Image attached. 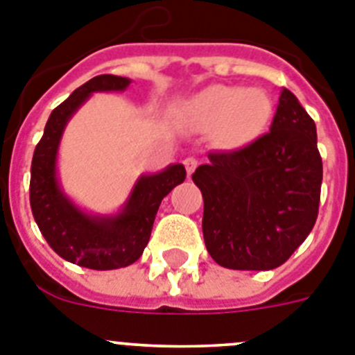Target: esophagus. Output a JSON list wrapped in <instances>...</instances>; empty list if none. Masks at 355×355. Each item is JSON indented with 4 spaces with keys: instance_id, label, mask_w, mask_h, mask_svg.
<instances>
[{
    "instance_id": "1",
    "label": "esophagus",
    "mask_w": 355,
    "mask_h": 355,
    "mask_svg": "<svg viewBox=\"0 0 355 355\" xmlns=\"http://www.w3.org/2000/svg\"><path fill=\"white\" fill-rule=\"evenodd\" d=\"M197 165H199V162H197V159L193 158V156H188V158L184 159V167H187L188 175L193 174V171H196V168H197Z\"/></svg>"
}]
</instances>
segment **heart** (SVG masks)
I'll return each mask as SVG.
<instances>
[{"mask_svg":"<svg viewBox=\"0 0 355 355\" xmlns=\"http://www.w3.org/2000/svg\"><path fill=\"white\" fill-rule=\"evenodd\" d=\"M270 97L261 89L211 85L200 90L188 105V114L205 128H218L224 146L245 147L258 140L270 124Z\"/></svg>","mask_w":355,"mask_h":355,"instance_id":"b5f03b06","label":"heart"}]
</instances>
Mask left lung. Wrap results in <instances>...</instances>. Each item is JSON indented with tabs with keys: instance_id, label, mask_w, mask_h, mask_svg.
<instances>
[{
	"instance_id": "obj_1",
	"label": "left lung",
	"mask_w": 355,
	"mask_h": 355,
	"mask_svg": "<svg viewBox=\"0 0 355 355\" xmlns=\"http://www.w3.org/2000/svg\"><path fill=\"white\" fill-rule=\"evenodd\" d=\"M208 158L192 180L205 199L202 234L209 256L233 270L283 265L318 216L324 171L315 121L283 89L268 133Z\"/></svg>"
}]
</instances>
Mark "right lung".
<instances>
[{
    "label": "right lung",
    "mask_w": 355,
    "mask_h": 355,
    "mask_svg": "<svg viewBox=\"0 0 355 355\" xmlns=\"http://www.w3.org/2000/svg\"><path fill=\"white\" fill-rule=\"evenodd\" d=\"M130 83V78L101 74L78 87L51 112L31 159L30 205L40 233L60 258L92 270H115L137 261L149 241L163 197L187 178L181 163L142 174L115 215L87 213L64 192L56 158L67 122L94 92H122Z\"/></svg>",
    "instance_id": "1"
}]
</instances>
